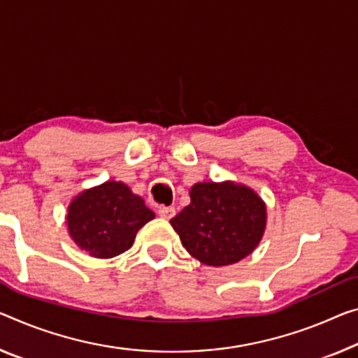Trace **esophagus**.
Masks as SVG:
<instances>
[{
  "label": "esophagus",
  "instance_id": "1",
  "mask_svg": "<svg viewBox=\"0 0 358 358\" xmlns=\"http://www.w3.org/2000/svg\"><path fill=\"white\" fill-rule=\"evenodd\" d=\"M158 216L169 221V219L176 216V210L173 206H160V208H158Z\"/></svg>",
  "mask_w": 358,
  "mask_h": 358
}]
</instances>
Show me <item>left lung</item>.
Instances as JSON below:
<instances>
[{"label":"left lung","instance_id":"obj_1","mask_svg":"<svg viewBox=\"0 0 358 358\" xmlns=\"http://www.w3.org/2000/svg\"><path fill=\"white\" fill-rule=\"evenodd\" d=\"M190 205L171 225L189 255L205 266H230L261 243L267 225V206L251 187L224 182H196L190 187Z\"/></svg>","mask_w":358,"mask_h":358}]
</instances>
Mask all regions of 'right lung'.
I'll use <instances>...</instances> for the list:
<instances>
[{
  "mask_svg": "<svg viewBox=\"0 0 358 358\" xmlns=\"http://www.w3.org/2000/svg\"><path fill=\"white\" fill-rule=\"evenodd\" d=\"M153 217L155 213L128 185L107 180L71 198L65 224L80 250L110 259L129 250L137 232Z\"/></svg>",
  "mask_w": 358,
  "mask_h": 358,
  "instance_id": "obj_1",
  "label": "right lung"
}]
</instances>
